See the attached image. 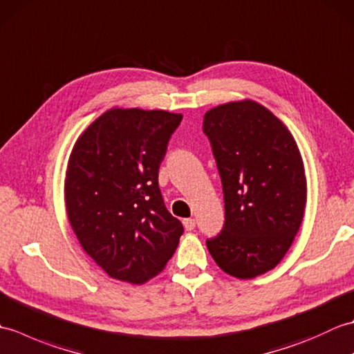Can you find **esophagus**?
<instances>
[{"instance_id":"obj_1","label":"esophagus","mask_w":354,"mask_h":354,"mask_svg":"<svg viewBox=\"0 0 354 354\" xmlns=\"http://www.w3.org/2000/svg\"><path fill=\"white\" fill-rule=\"evenodd\" d=\"M183 223H184V227H185L187 231H192V230H194V227H196V221H194V219H184Z\"/></svg>"}]
</instances>
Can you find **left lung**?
Masks as SVG:
<instances>
[{"label":"left lung","mask_w":354,"mask_h":354,"mask_svg":"<svg viewBox=\"0 0 354 354\" xmlns=\"http://www.w3.org/2000/svg\"><path fill=\"white\" fill-rule=\"evenodd\" d=\"M222 179L225 223L207 240L223 272L254 278L274 269L301 227L307 185L295 140L252 100L209 109L202 124Z\"/></svg>","instance_id":"1"}]
</instances>
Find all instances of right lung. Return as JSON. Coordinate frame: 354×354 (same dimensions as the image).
<instances>
[{"mask_svg": "<svg viewBox=\"0 0 354 354\" xmlns=\"http://www.w3.org/2000/svg\"><path fill=\"white\" fill-rule=\"evenodd\" d=\"M181 114L114 108L88 126L68 160L66 214L109 277L141 284L175 254L183 223L164 205L158 171Z\"/></svg>", "mask_w": 354, "mask_h": 354, "instance_id": "right-lung-1", "label": "right lung"}]
</instances>
